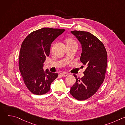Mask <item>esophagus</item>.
<instances>
[{"label": "esophagus", "mask_w": 125, "mask_h": 125, "mask_svg": "<svg viewBox=\"0 0 125 125\" xmlns=\"http://www.w3.org/2000/svg\"><path fill=\"white\" fill-rule=\"evenodd\" d=\"M61 76L62 77H68L69 76V74L68 73H64L61 74Z\"/></svg>", "instance_id": "1"}]
</instances>
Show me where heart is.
Instances as JSON below:
<instances>
[{
	"mask_svg": "<svg viewBox=\"0 0 125 125\" xmlns=\"http://www.w3.org/2000/svg\"><path fill=\"white\" fill-rule=\"evenodd\" d=\"M67 45H77V43L76 41L72 38H67L66 39Z\"/></svg>",
	"mask_w": 125,
	"mask_h": 125,
	"instance_id": "1",
	"label": "heart"
}]
</instances>
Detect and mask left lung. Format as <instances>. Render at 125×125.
Listing matches in <instances>:
<instances>
[{
    "label": "left lung",
    "mask_w": 125,
    "mask_h": 125,
    "mask_svg": "<svg viewBox=\"0 0 125 125\" xmlns=\"http://www.w3.org/2000/svg\"><path fill=\"white\" fill-rule=\"evenodd\" d=\"M82 44L80 57L82 63L86 66L84 76L76 79L71 87L70 93L75 99L84 100L92 96L98 91L105 79L107 64V53L103 43L94 35L87 31H71Z\"/></svg>",
    "instance_id": "1"
}]
</instances>
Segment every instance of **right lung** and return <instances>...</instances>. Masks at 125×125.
Instances as JSON below:
<instances>
[{
	"mask_svg": "<svg viewBox=\"0 0 125 125\" xmlns=\"http://www.w3.org/2000/svg\"><path fill=\"white\" fill-rule=\"evenodd\" d=\"M65 29L43 28L30 33L22 42L20 50L19 68L24 82L33 94H44L50 90L57 73L46 69L43 63L50 53L51 44Z\"/></svg>",
	"mask_w": 125,
	"mask_h": 125,
	"instance_id": "obj_1",
	"label": "right lung"
}]
</instances>
